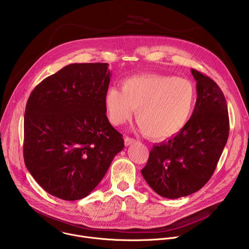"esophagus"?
I'll return each mask as SVG.
<instances>
[{
    "label": "esophagus",
    "instance_id": "obj_1",
    "mask_svg": "<svg viewBox=\"0 0 249 249\" xmlns=\"http://www.w3.org/2000/svg\"><path fill=\"white\" fill-rule=\"evenodd\" d=\"M124 142H125V146H130V145H132V144L135 143L136 140L133 139V138H131V137L126 136V137L124 138Z\"/></svg>",
    "mask_w": 249,
    "mask_h": 249
}]
</instances>
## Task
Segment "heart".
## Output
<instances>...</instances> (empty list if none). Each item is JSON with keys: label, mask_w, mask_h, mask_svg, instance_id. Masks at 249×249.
<instances>
[{"label": "heart", "mask_w": 249, "mask_h": 249, "mask_svg": "<svg viewBox=\"0 0 249 249\" xmlns=\"http://www.w3.org/2000/svg\"><path fill=\"white\" fill-rule=\"evenodd\" d=\"M196 99V89L190 81L150 74L123 80L121 90L110 88L104 94V106L114 125L127 121L136 109V119L143 134L162 140L186 126Z\"/></svg>", "instance_id": "heart-1"}]
</instances>
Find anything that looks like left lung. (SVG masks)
I'll return each instance as SVG.
<instances>
[{"mask_svg": "<svg viewBox=\"0 0 249 249\" xmlns=\"http://www.w3.org/2000/svg\"><path fill=\"white\" fill-rule=\"evenodd\" d=\"M195 109L186 126L153 147L142 175L159 195L177 199L200 190L212 177L227 144L230 121L219 86L198 72Z\"/></svg>", "mask_w": 249, "mask_h": 249, "instance_id": "1", "label": "left lung"}]
</instances>
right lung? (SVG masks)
<instances>
[{"mask_svg": "<svg viewBox=\"0 0 249 249\" xmlns=\"http://www.w3.org/2000/svg\"><path fill=\"white\" fill-rule=\"evenodd\" d=\"M107 63L71 64L35 87L24 113V163L46 192L87 197L123 150L104 106Z\"/></svg>", "mask_w": 249, "mask_h": 249, "instance_id": "obj_1", "label": "right lung"}]
</instances>
